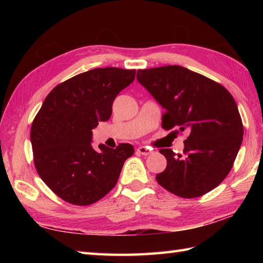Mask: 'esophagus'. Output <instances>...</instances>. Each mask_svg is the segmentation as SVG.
<instances>
[{
    "label": "esophagus",
    "mask_w": 263,
    "mask_h": 263,
    "mask_svg": "<svg viewBox=\"0 0 263 263\" xmlns=\"http://www.w3.org/2000/svg\"><path fill=\"white\" fill-rule=\"evenodd\" d=\"M137 152H138L139 154L143 155V156H149V155H152V154H153L152 150H150V149H149V148H147V147H143V146L139 147V148L137 149Z\"/></svg>",
    "instance_id": "34e87169"
}]
</instances>
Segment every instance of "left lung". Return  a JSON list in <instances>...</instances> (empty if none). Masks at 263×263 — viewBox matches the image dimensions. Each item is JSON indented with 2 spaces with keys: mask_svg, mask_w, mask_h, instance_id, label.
Returning a JSON list of instances; mask_svg holds the SVG:
<instances>
[{
  "mask_svg": "<svg viewBox=\"0 0 263 263\" xmlns=\"http://www.w3.org/2000/svg\"><path fill=\"white\" fill-rule=\"evenodd\" d=\"M137 79L165 109L161 126L190 133L183 154L160 149L167 159L156 180L181 198L201 197L231 172L243 141L233 96L220 83L180 65L138 70Z\"/></svg>",
  "mask_w": 263,
  "mask_h": 263,
  "instance_id": "8db88e82",
  "label": "left lung"
}]
</instances>
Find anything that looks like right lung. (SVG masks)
<instances>
[{
  "label": "right lung",
  "mask_w": 263,
  "mask_h": 263,
  "mask_svg": "<svg viewBox=\"0 0 263 263\" xmlns=\"http://www.w3.org/2000/svg\"><path fill=\"white\" fill-rule=\"evenodd\" d=\"M136 70L98 68L60 83L33 119L30 141L38 175L66 202L89 205L113 189L130 143L91 146L92 128L111 115L115 97L133 82Z\"/></svg>",
  "instance_id": "obj_1"
}]
</instances>
